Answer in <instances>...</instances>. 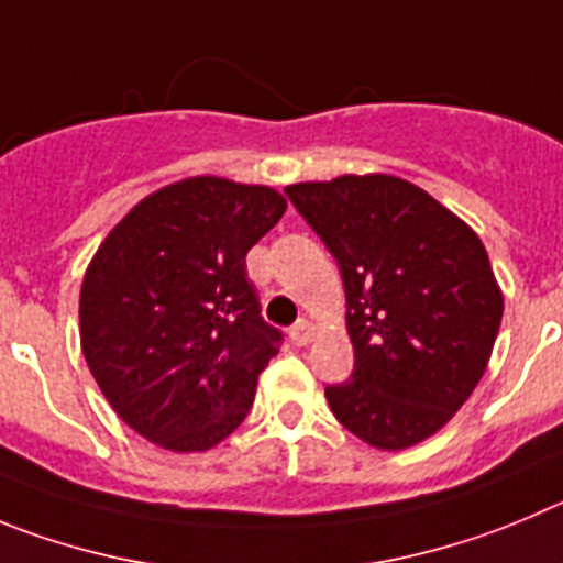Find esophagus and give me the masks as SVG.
I'll list each match as a JSON object with an SVG mask.
<instances>
[{"mask_svg":"<svg viewBox=\"0 0 563 563\" xmlns=\"http://www.w3.org/2000/svg\"><path fill=\"white\" fill-rule=\"evenodd\" d=\"M313 333H317V328H313L308 319H299V322L288 330V339H291L297 346H306L308 341L313 339Z\"/></svg>","mask_w":563,"mask_h":563,"instance_id":"obj_1","label":"esophagus"}]
</instances>
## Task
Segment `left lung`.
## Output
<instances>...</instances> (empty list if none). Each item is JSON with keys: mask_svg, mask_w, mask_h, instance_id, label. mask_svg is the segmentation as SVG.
I'll list each match as a JSON object with an SVG mask.
<instances>
[{"mask_svg": "<svg viewBox=\"0 0 563 563\" xmlns=\"http://www.w3.org/2000/svg\"><path fill=\"white\" fill-rule=\"evenodd\" d=\"M339 261L355 369L324 388L330 411L377 450L439 433L486 372L503 291L475 230L394 175L286 188Z\"/></svg>", "mask_w": 563, "mask_h": 563, "instance_id": "obj_1", "label": "left lung"}]
</instances>
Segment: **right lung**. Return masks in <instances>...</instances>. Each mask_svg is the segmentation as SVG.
<instances>
[{
  "instance_id": "add662e5",
  "label": "right lung",
  "mask_w": 563,
  "mask_h": 563,
  "mask_svg": "<svg viewBox=\"0 0 563 563\" xmlns=\"http://www.w3.org/2000/svg\"><path fill=\"white\" fill-rule=\"evenodd\" d=\"M286 197L199 175L141 199L93 252L80 344L122 422L172 453H205L250 413L280 330L264 322L246 252Z\"/></svg>"
}]
</instances>
